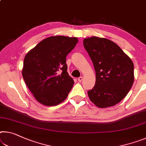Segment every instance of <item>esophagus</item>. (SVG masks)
Returning <instances> with one entry per match:
<instances>
[{"instance_id":"esophagus-1","label":"esophagus","mask_w":146,"mask_h":146,"mask_svg":"<svg viewBox=\"0 0 146 146\" xmlns=\"http://www.w3.org/2000/svg\"><path fill=\"white\" fill-rule=\"evenodd\" d=\"M82 80H83V77H80L79 78H78V82H82Z\"/></svg>"}]
</instances>
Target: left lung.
I'll return each mask as SVG.
<instances>
[{
  "instance_id": "8db88e82",
  "label": "left lung",
  "mask_w": 146,
  "mask_h": 146,
  "mask_svg": "<svg viewBox=\"0 0 146 146\" xmlns=\"http://www.w3.org/2000/svg\"><path fill=\"white\" fill-rule=\"evenodd\" d=\"M93 62L96 84L88 92L90 101L99 108L119 103L133 84V61L117 44L106 38L92 36L83 40Z\"/></svg>"
}]
</instances>
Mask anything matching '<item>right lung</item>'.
Wrapping results in <instances>:
<instances>
[{
    "mask_svg": "<svg viewBox=\"0 0 146 146\" xmlns=\"http://www.w3.org/2000/svg\"><path fill=\"white\" fill-rule=\"evenodd\" d=\"M77 43L75 37L50 36L27 52L23 77L40 103L56 106L68 98L74 80L67 71L66 56Z\"/></svg>",
    "mask_w": 146,
    "mask_h": 146,
    "instance_id": "obj_1",
    "label": "right lung"
}]
</instances>
